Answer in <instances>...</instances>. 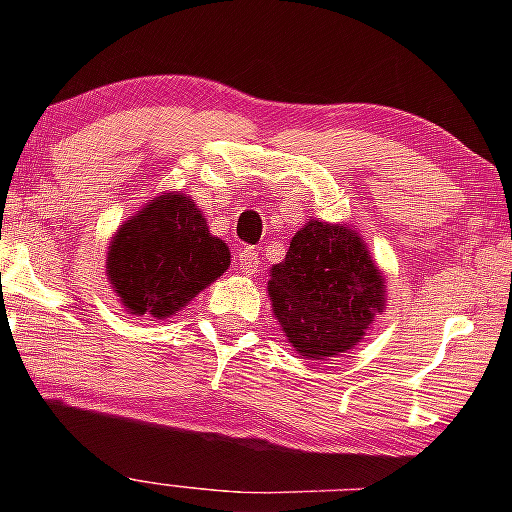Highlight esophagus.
Listing matches in <instances>:
<instances>
[{
    "label": "esophagus",
    "mask_w": 512,
    "mask_h": 512,
    "mask_svg": "<svg viewBox=\"0 0 512 512\" xmlns=\"http://www.w3.org/2000/svg\"><path fill=\"white\" fill-rule=\"evenodd\" d=\"M237 270L244 272V275H254L258 270V251L254 247H244L240 254H237Z\"/></svg>",
    "instance_id": "34e87169"
}]
</instances>
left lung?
<instances>
[{
    "instance_id": "8db88e82",
    "label": "left lung",
    "mask_w": 512,
    "mask_h": 512,
    "mask_svg": "<svg viewBox=\"0 0 512 512\" xmlns=\"http://www.w3.org/2000/svg\"><path fill=\"white\" fill-rule=\"evenodd\" d=\"M382 270L347 223L310 219L272 265L268 296L279 326L305 359H326L361 342L387 303Z\"/></svg>"
}]
</instances>
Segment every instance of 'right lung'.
Instances as JSON below:
<instances>
[{
  "label": "right lung",
  "instance_id": "add662e5",
  "mask_svg": "<svg viewBox=\"0 0 512 512\" xmlns=\"http://www.w3.org/2000/svg\"><path fill=\"white\" fill-rule=\"evenodd\" d=\"M230 265L226 242L209 233L188 195L153 198L111 237L107 277L128 314L167 319Z\"/></svg>",
  "mask_w": 512,
  "mask_h": 512
}]
</instances>
